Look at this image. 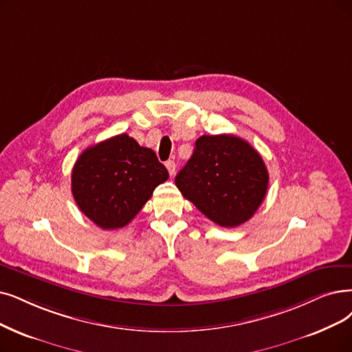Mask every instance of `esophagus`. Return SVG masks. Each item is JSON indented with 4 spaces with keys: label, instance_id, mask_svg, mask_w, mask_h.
Returning <instances> with one entry per match:
<instances>
[{
    "label": "esophagus",
    "instance_id": "34e87169",
    "mask_svg": "<svg viewBox=\"0 0 352 352\" xmlns=\"http://www.w3.org/2000/svg\"><path fill=\"white\" fill-rule=\"evenodd\" d=\"M166 168L168 170V175H175V168H176V163L173 160H167L166 162Z\"/></svg>",
    "mask_w": 352,
    "mask_h": 352
}]
</instances>
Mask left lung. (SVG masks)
<instances>
[{"instance_id": "left-lung-1", "label": "left lung", "mask_w": 352, "mask_h": 352, "mask_svg": "<svg viewBox=\"0 0 352 352\" xmlns=\"http://www.w3.org/2000/svg\"><path fill=\"white\" fill-rule=\"evenodd\" d=\"M175 182L206 218L232 228L256 214L265 198L269 172L245 140L232 134L202 135Z\"/></svg>"}]
</instances>
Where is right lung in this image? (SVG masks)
<instances>
[{"instance_id": "obj_1", "label": "right lung", "mask_w": 352, "mask_h": 352, "mask_svg": "<svg viewBox=\"0 0 352 352\" xmlns=\"http://www.w3.org/2000/svg\"><path fill=\"white\" fill-rule=\"evenodd\" d=\"M167 177L156 153L129 134H120L80 154L72 170V193L79 209L98 227L117 230L142 210Z\"/></svg>"}]
</instances>
